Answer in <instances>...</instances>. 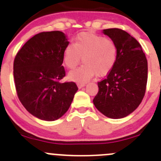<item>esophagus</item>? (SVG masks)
<instances>
[{"label":"esophagus","mask_w":161,"mask_h":161,"mask_svg":"<svg viewBox=\"0 0 161 161\" xmlns=\"http://www.w3.org/2000/svg\"><path fill=\"white\" fill-rule=\"evenodd\" d=\"M77 86H78V87H79V89H81V88H82V87L85 86L86 83H78Z\"/></svg>","instance_id":"1"}]
</instances>
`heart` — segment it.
<instances>
[{"label": "heart", "mask_w": 161, "mask_h": 161, "mask_svg": "<svg viewBox=\"0 0 161 161\" xmlns=\"http://www.w3.org/2000/svg\"><path fill=\"white\" fill-rule=\"evenodd\" d=\"M82 61L85 64L69 72V77L78 82H86L95 75L103 77L111 72L118 59V47L109 38L92 32H81L75 43L66 47L64 62L73 69Z\"/></svg>", "instance_id": "obj_1"}]
</instances>
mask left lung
I'll list each match as a JSON object with an SVG mask.
<instances>
[{
    "label": "left lung",
    "mask_w": 161,
    "mask_h": 161,
    "mask_svg": "<svg viewBox=\"0 0 161 161\" xmlns=\"http://www.w3.org/2000/svg\"><path fill=\"white\" fill-rule=\"evenodd\" d=\"M118 47V59L107 78L98 82L93 104L113 119L125 118L139 107L146 92L148 64L139 42L120 29L103 30Z\"/></svg>",
    "instance_id": "left-lung-1"
}]
</instances>
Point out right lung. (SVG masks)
I'll return each mask as SVG.
<instances>
[{"mask_svg": "<svg viewBox=\"0 0 161 161\" xmlns=\"http://www.w3.org/2000/svg\"><path fill=\"white\" fill-rule=\"evenodd\" d=\"M69 44L61 31L43 32L30 39L16 54L14 79L18 97L31 114L52 121L67 112L78 87L61 83L64 52Z\"/></svg>", "mask_w": 161, "mask_h": 161, "instance_id": "obj_1", "label": "right lung"}]
</instances>
